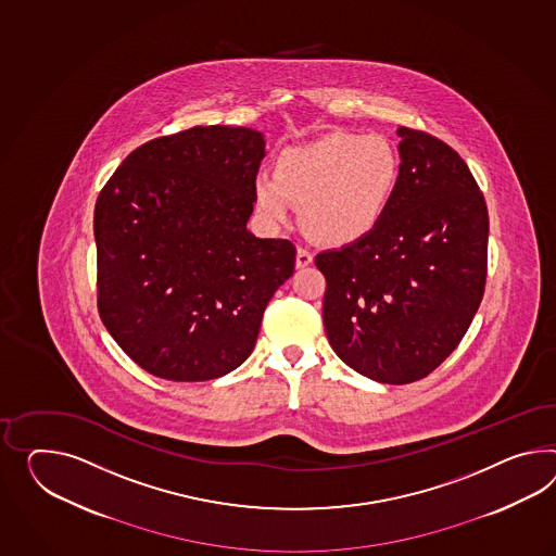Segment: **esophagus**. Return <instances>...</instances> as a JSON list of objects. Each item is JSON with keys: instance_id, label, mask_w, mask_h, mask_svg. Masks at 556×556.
Here are the masks:
<instances>
[{"instance_id": "obj_1", "label": "esophagus", "mask_w": 556, "mask_h": 556, "mask_svg": "<svg viewBox=\"0 0 556 556\" xmlns=\"http://www.w3.org/2000/svg\"><path fill=\"white\" fill-rule=\"evenodd\" d=\"M308 264H313V254H311V250L300 245L299 250H296V266L299 268H306Z\"/></svg>"}]
</instances>
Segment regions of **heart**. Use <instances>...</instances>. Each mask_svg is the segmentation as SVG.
I'll return each mask as SVG.
<instances>
[{
	"label": "heart",
	"mask_w": 556,
	"mask_h": 556,
	"mask_svg": "<svg viewBox=\"0 0 556 556\" xmlns=\"http://www.w3.org/2000/svg\"><path fill=\"white\" fill-rule=\"evenodd\" d=\"M399 184V155L379 135L328 132L290 147L276 169L254 179L260 215L282 226L292 203L302 226L318 242L344 245L365 238L383 219Z\"/></svg>",
	"instance_id": "1"
}]
</instances>
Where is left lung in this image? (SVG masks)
Listing matches in <instances>:
<instances>
[{"label": "left lung", "instance_id": "left-lung-1", "mask_svg": "<svg viewBox=\"0 0 556 556\" xmlns=\"http://www.w3.org/2000/svg\"><path fill=\"white\" fill-rule=\"evenodd\" d=\"M397 135V189L379 226L314 260L332 351L387 384L419 381L456 351L484 296L490 228L466 161L424 130Z\"/></svg>", "mask_w": 556, "mask_h": 556}]
</instances>
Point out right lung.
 Segmentation results:
<instances>
[{
  "mask_svg": "<svg viewBox=\"0 0 556 556\" xmlns=\"http://www.w3.org/2000/svg\"><path fill=\"white\" fill-rule=\"evenodd\" d=\"M262 132L193 127L128 155L94 207L99 313L141 369L210 381L254 351L274 292L294 274L290 240L245 224Z\"/></svg>",
  "mask_w": 556,
  "mask_h": 556,
  "instance_id": "1",
  "label": "right lung"
}]
</instances>
